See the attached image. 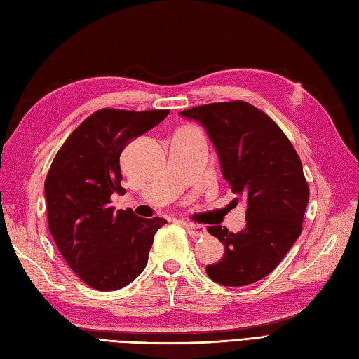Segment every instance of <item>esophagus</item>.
I'll list each match as a JSON object with an SVG mask.
<instances>
[{
	"instance_id": "34e87169",
	"label": "esophagus",
	"mask_w": 359,
	"mask_h": 359,
	"mask_svg": "<svg viewBox=\"0 0 359 359\" xmlns=\"http://www.w3.org/2000/svg\"><path fill=\"white\" fill-rule=\"evenodd\" d=\"M184 228L192 238H203L206 234V228L201 225H195V223H184Z\"/></svg>"
}]
</instances>
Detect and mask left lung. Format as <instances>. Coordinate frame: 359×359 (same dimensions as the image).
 <instances>
[{
	"label": "left lung",
	"instance_id": "left-lung-1",
	"mask_svg": "<svg viewBox=\"0 0 359 359\" xmlns=\"http://www.w3.org/2000/svg\"><path fill=\"white\" fill-rule=\"evenodd\" d=\"M181 116L206 128L234 201L247 203L242 231L208 226L225 253L206 273L222 286L252 285L278 266L302 234L309 200L302 161L281 128L247 101L195 106Z\"/></svg>",
	"mask_w": 359,
	"mask_h": 359
}]
</instances>
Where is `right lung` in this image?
Returning <instances> with one entry per match:
<instances>
[{"label": "right lung", "mask_w": 359, "mask_h": 359, "mask_svg": "<svg viewBox=\"0 0 359 359\" xmlns=\"http://www.w3.org/2000/svg\"><path fill=\"white\" fill-rule=\"evenodd\" d=\"M168 109H100L74 130L54 156L45 180L48 228L60 255L87 286L116 290L145 269L151 243L165 219L114 212L121 187L120 154L151 130Z\"/></svg>", "instance_id": "add662e5"}]
</instances>
